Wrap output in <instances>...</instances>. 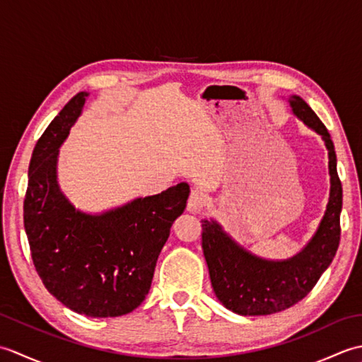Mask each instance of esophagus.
Returning <instances> with one entry per match:
<instances>
[{
  "instance_id": "esophagus-1",
  "label": "esophagus",
  "mask_w": 362,
  "mask_h": 362,
  "mask_svg": "<svg viewBox=\"0 0 362 362\" xmlns=\"http://www.w3.org/2000/svg\"><path fill=\"white\" fill-rule=\"evenodd\" d=\"M205 201H206V196H205V193H204L202 189H199V188L191 189V194H189V199H188V205H187L188 211L189 213H194V214L201 213L204 210V206H205Z\"/></svg>"
}]
</instances>
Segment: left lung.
Returning a JSON list of instances; mask_svg holds the SVG:
<instances>
[{"label": "left lung", "instance_id": "8db88e82", "mask_svg": "<svg viewBox=\"0 0 362 362\" xmlns=\"http://www.w3.org/2000/svg\"><path fill=\"white\" fill-rule=\"evenodd\" d=\"M286 101L294 117L320 135L325 144L329 197L316 232L296 255L284 259L255 255L216 219H202V249L213 291L227 310L240 316H267L300 302L332 264L341 240L342 187L332 136L302 98L291 95Z\"/></svg>", "mask_w": 362, "mask_h": 362}]
</instances>
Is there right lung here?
Instances as JSON below:
<instances>
[{
    "instance_id": "right-lung-1",
    "label": "right lung",
    "mask_w": 362,
    "mask_h": 362,
    "mask_svg": "<svg viewBox=\"0 0 362 362\" xmlns=\"http://www.w3.org/2000/svg\"><path fill=\"white\" fill-rule=\"evenodd\" d=\"M90 93L66 103L37 141L28 171L25 230L35 271L60 303L87 317H118L140 306L174 221L185 211L188 183L88 213L59 185V149Z\"/></svg>"
}]
</instances>
